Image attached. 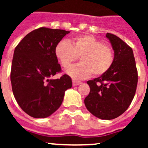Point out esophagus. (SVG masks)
I'll return each mask as SVG.
<instances>
[{
	"instance_id": "obj_1",
	"label": "esophagus",
	"mask_w": 148,
	"mask_h": 148,
	"mask_svg": "<svg viewBox=\"0 0 148 148\" xmlns=\"http://www.w3.org/2000/svg\"><path fill=\"white\" fill-rule=\"evenodd\" d=\"M82 84V82H78V81H75V80H73V86H78L79 85V84Z\"/></svg>"
}]
</instances>
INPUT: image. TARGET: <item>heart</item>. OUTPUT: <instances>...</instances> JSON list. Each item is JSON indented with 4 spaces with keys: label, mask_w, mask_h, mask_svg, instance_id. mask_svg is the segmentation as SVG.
Wrapping results in <instances>:
<instances>
[{
    "label": "heart",
    "mask_w": 148,
    "mask_h": 148,
    "mask_svg": "<svg viewBox=\"0 0 148 148\" xmlns=\"http://www.w3.org/2000/svg\"><path fill=\"white\" fill-rule=\"evenodd\" d=\"M55 55L64 68L81 56L80 64L73 65L66 70L68 75L75 79H84L92 73L95 76L104 75L114 61V54L109 46L89 35L77 36L70 42L61 40L56 45Z\"/></svg>",
    "instance_id": "1"
}]
</instances>
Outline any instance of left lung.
Wrapping results in <instances>:
<instances>
[{
  "label": "left lung",
  "mask_w": 148,
  "mask_h": 148,
  "mask_svg": "<svg viewBox=\"0 0 148 148\" xmlns=\"http://www.w3.org/2000/svg\"><path fill=\"white\" fill-rule=\"evenodd\" d=\"M106 37L114 51L113 64L104 75L87 82L90 91L84 104L95 117L110 120L125 113L131 104L138 73L132 48L116 35L107 33Z\"/></svg>",
  "instance_id": "1"
}]
</instances>
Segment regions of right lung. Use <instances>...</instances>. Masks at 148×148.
<instances>
[{
  "mask_svg": "<svg viewBox=\"0 0 148 148\" xmlns=\"http://www.w3.org/2000/svg\"><path fill=\"white\" fill-rule=\"evenodd\" d=\"M70 31L40 28L27 34L15 47L11 69L12 88L18 105L33 118H47L61 105L72 79L61 71L56 45Z\"/></svg>",
  "mask_w": 148,
  "mask_h": 148,
  "instance_id": "obj_1",
  "label": "right lung"
}]
</instances>
